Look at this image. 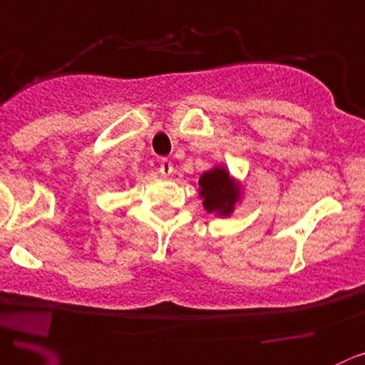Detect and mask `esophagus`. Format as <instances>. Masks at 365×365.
I'll return each mask as SVG.
<instances>
[{"label": "esophagus", "instance_id": "34e87169", "mask_svg": "<svg viewBox=\"0 0 365 365\" xmlns=\"http://www.w3.org/2000/svg\"><path fill=\"white\" fill-rule=\"evenodd\" d=\"M158 171H160L162 176H169L173 175L175 168H173L171 160H168V158H160V162H158Z\"/></svg>", "mask_w": 365, "mask_h": 365}]
</instances>
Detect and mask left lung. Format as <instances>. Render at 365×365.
Here are the masks:
<instances>
[{
    "label": "left lung",
    "instance_id": "obj_1",
    "mask_svg": "<svg viewBox=\"0 0 365 365\" xmlns=\"http://www.w3.org/2000/svg\"><path fill=\"white\" fill-rule=\"evenodd\" d=\"M200 196L203 197V207L207 212L230 215L233 212V205L239 200L240 189L235 182H232L225 168H214L201 175Z\"/></svg>",
    "mask_w": 365,
    "mask_h": 365
}]
</instances>
